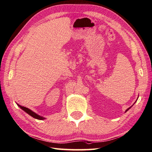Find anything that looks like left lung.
I'll return each mask as SVG.
<instances>
[{
	"instance_id": "left-lung-1",
	"label": "left lung",
	"mask_w": 152,
	"mask_h": 152,
	"mask_svg": "<svg viewBox=\"0 0 152 152\" xmlns=\"http://www.w3.org/2000/svg\"><path fill=\"white\" fill-rule=\"evenodd\" d=\"M131 107H132V106H131ZM131 107H129V108H128V109L126 110V111H125V112H126V111H128V110H129L130 108H131Z\"/></svg>"
}]
</instances>
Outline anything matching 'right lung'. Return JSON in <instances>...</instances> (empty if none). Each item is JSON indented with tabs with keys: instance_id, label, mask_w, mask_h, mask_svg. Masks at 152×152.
I'll return each mask as SVG.
<instances>
[{
	"instance_id": "right-lung-1",
	"label": "right lung",
	"mask_w": 152,
	"mask_h": 152,
	"mask_svg": "<svg viewBox=\"0 0 152 152\" xmlns=\"http://www.w3.org/2000/svg\"><path fill=\"white\" fill-rule=\"evenodd\" d=\"M17 105L19 106L20 108L22 109L23 110V111H25L26 113H28V115L31 116L32 117L36 118V119H38V120H44V119H45V118L43 117H41V116L37 115V113H35V112L32 111L31 110H30L29 109L27 108V107H23V106H22V105H18V104H17Z\"/></svg>"
}]
</instances>
